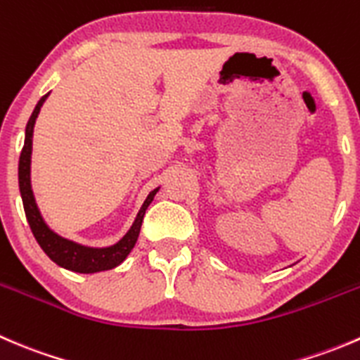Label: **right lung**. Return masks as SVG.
I'll return each instance as SVG.
<instances>
[{
    "label": "right lung",
    "mask_w": 360,
    "mask_h": 360,
    "mask_svg": "<svg viewBox=\"0 0 360 360\" xmlns=\"http://www.w3.org/2000/svg\"><path fill=\"white\" fill-rule=\"evenodd\" d=\"M49 96L50 94H46V96H43L38 101L27 125H25L24 148L19 158V190L20 197H22L25 217H27V223L31 226V231L34 235L36 242L39 244V248L43 249V252L56 264L66 268V270L76 271V274H97V271L111 270V268H116L118 264H122L125 261V257L130 254V250L134 249V245H136L144 214H146V209L150 207V203L153 202L155 195L158 193L160 186L155 188L153 191H150L146 200L141 205L132 226L129 228V231L116 244L106 245V248H90V245L78 244V242L69 240V238H64L59 233H56L45 223V219H43L31 186L32 132H34V123L39 115V110H41L43 103H45Z\"/></svg>",
    "instance_id": "obj_1"
}]
</instances>
